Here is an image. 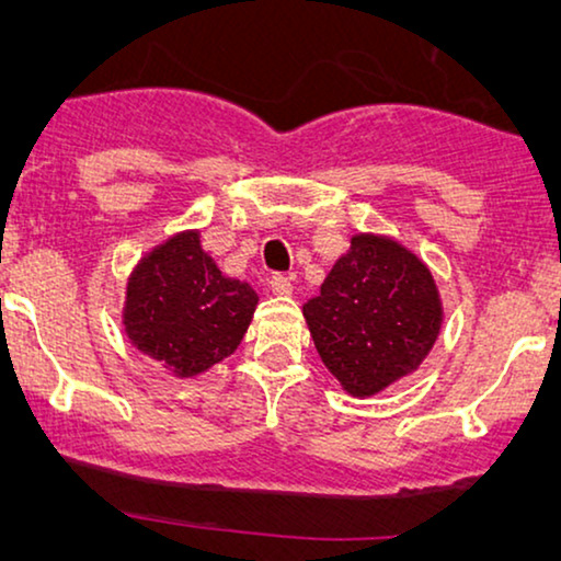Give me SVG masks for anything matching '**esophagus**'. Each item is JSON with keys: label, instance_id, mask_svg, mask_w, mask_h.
<instances>
[{"label": "esophagus", "instance_id": "obj_1", "mask_svg": "<svg viewBox=\"0 0 561 561\" xmlns=\"http://www.w3.org/2000/svg\"><path fill=\"white\" fill-rule=\"evenodd\" d=\"M271 290L275 296H290V290H294V280H290L288 275H283V273H273L271 275Z\"/></svg>", "mask_w": 561, "mask_h": 561}]
</instances>
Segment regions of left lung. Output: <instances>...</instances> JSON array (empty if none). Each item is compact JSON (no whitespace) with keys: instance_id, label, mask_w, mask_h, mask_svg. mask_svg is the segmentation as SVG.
I'll use <instances>...</instances> for the list:
<instances>
[{"instance_id":"1","label":"left lung","mask_w":561,"mask_h":561,"mask_svg":"<svg viewBox=\"0 0 561 561\" xmlns=\"http://www.w3.org/2000/svg\"><path fill=\"white\" fill-rule=\"evenodd\" d=\"M327 370L352 396H375L416 370L442 327L434 278L388 237L357 234L304 306Z\"/></svg>"}]
</instances>
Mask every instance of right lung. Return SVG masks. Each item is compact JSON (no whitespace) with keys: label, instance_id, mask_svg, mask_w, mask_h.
<instances>
[{"label":"right lung","instance_id":"right-lung-1","mask_svg":"<svg viewBox=\"0 0 561 561\" xmlns=\"http://www.w3.org/2000/svg\"><path fill=\"white\" fill-rule=\"evenodd\" d=\"M257 294L221 275L198 232L175 234L140 260L127 283L125 332L181 378L209 370L242 342Z\"/></svg>","mask_w":561,"mask_h":561}]
</instances>
